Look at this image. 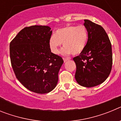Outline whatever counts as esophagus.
<instances>
[{
	"mask_svg": "<svg viewBox=\"0 0 121 121\" xmlns=\"http://www.w3.org/2000/svg\"><path fill=\"white\" fill-rule=\"evenodd\" d=\"M63 59H64V61L65 62L68 61V60H69L70 59V58H68V57H63Z\"/></svg>",
	"mask_w": 121,
	"mask_h": 121,
	"instance_id": "esophagus-1",
	"label": "esophagus"
}]
</instances>
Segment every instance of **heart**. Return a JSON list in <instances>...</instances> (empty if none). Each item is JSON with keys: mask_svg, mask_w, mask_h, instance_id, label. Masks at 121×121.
Here are the masks:
<instances>
[{"mask_svg": "<svg viewBox=\"0 0 121 121\" xmlns=\"http://www.w3.org/2000/svg\"><path fill=\"white\" fill-rule=\"evenodd\" d=\"M88 39L86 27L81 25H68L56 31L55 35L51 36L48 45L51 51L54 54L59 53L62 43L65 47L62 50L64 54H80L85 49Z\"/></svg>", "mask_w": 121, "mask_h": 121, "instance_id": "1", "label": "heart"}]
</instances>
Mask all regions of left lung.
<instances>
[{
	"mask_svg": "<svg viewBox=\"0 0 121 121\" xmlns=\"http://www.w3.org/2000/svg\"><path fill=\"white\" fill-rule=\"evenodd\" d=\"M88 39L85 49L74 57L76 65L75 79L78 84L93 87L102 84L110 75L112 68V44L104 29L89 20H84Z\"/></svg>",
	"mask_w": 121,
	"mask_h": 121,
	"instance_id": "left-lung-1",
	"label": "left lung"
}]
</instances>
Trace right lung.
<instances>
[{
    "label": "right lung",
    "mask_w": 121,
    "mask_h": 121,
    "mask_svg": "<svg viewBox=\"0 0 121 121\" xmlns=\"http://www.w3.org/2000/svg\"><path fill=\"white\" fill-rule=\"evenodd\" d=\"M48 26L33 25L22 29L9 44L11 66L16 78L31 91L48 93L56 87L62 58L51 53Z\"/></svg>",
    "instance_id": "add662e5"
}]
</instances>
